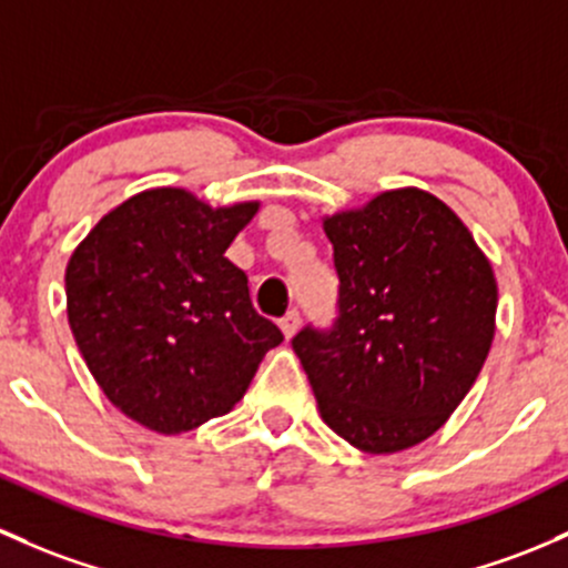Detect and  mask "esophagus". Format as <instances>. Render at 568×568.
Listing matches in <instances>:
<instances>
[{
    "label": "esophagus",
    "mask_w": 568,
    "mask_h": 568,
    "mask_svg": "<svg viewBox=\"0 0 568 568\" xmlns=\"http://www.w3.org/2000/svg\"><path fill=\"white\" fill-rule=\"evenodd\" d=\"M280 329H283L285 337H294L296 329H300V310H288V313L280 318Z\"/></svg>",
    "instance_id": "esophagus-1"
}]
</instances>
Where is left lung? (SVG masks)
Segmentation results:
<instances>
[{
	"instance_id": "8db88e82",
	"label": "left lung",
	"mask_w": 568,
	"mask_h": 568,
	"mask_svg": "<svg viewBox=\"0 0 568 568\" xmlns=\"http://www.w3.org/2000/svg\"><path fill=\"white\" fill-rule=\"evenodd\" d=\"M339 277L329 329L291 339L321 419L367 455L422 444L455 414L485 364L498 285L444 201L416 187L332 214Z\"/></svg>"
}]
</instances>
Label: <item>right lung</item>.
<instances>
[{"label":"right lung","mask_w":568,"mask_h":568,"mask_svg":"<svg viewBox=\"0 0 568 568\" xmlns=\"http://www.w3.org/2000/svg\"><path fill=\"white\" fill-rule=\"evenodd\" d=\"M255 212V201L212 209L187 190H143L70 255V329L105 397L139 425L176 435L229 414L283 343L225 258Z\"/></svg>","instance_id":"1"}]
</instances>
